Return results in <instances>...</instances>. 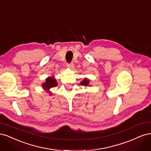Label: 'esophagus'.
<instances>
[{
  "label": "esophagus",
  "mask_w": 151,
  "mask_h": 151,
  "mask_svg": "<svg viewBox=\"0 0 151 151\" xmlns=\"http://www.w3.org/2000/svg\"><path fill=\"white\" fill-rule=\"evenodd\" d=\"M67 67L71 69L74 67V66H73V63H70V64H67Z\"/></svg>",
  "instance_id": "34e87169"
}]
</instances>
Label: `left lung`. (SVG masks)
Returning a JSON list of instances; mask_svg holds the SVG:
<instances>
[{"label":"left lung","instance_id":"left-lung-1","mask_svg":"<svg viewBox=\"0 0 151 151\" xmlns=\"http://www.w3.org/2000/svg\"><path fill=\"white\" fill-rule=\"evenodd\" d=\"M89 83H90V80L89 79L86 78L83 80V81H81L80 83L81 85H83V86H89Z\"/></svg>","mask_w":151,"mask_h":151}]
</instances>
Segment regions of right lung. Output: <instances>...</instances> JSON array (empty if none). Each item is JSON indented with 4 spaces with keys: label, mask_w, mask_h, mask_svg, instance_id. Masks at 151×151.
Here are the masks:
<instances>
[{
    "label": "right lung",
    "mask_w": 151,
    "mask_h": 151,
    "mask_svg": "<svg viewBox=\"0 0 151 151\" xmlns=\"http://www.w3.org/2000/svg\"><path fill=\"white\" fill-rule=\"evenodd\" d=\"M42 86V88L45 90L47 93H49L50 95H52L51 91H50V90L53 87H55L58 86V83L56 80L54 75L51 76H48L45 80V82H44L41 85Z\"/></svg>",
    "instance_id": "add662e5"
}]
</instances>
